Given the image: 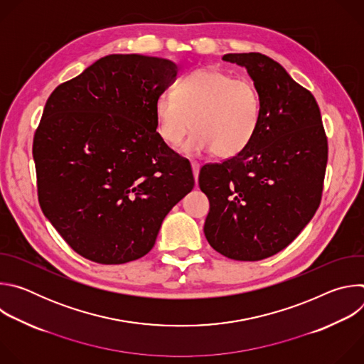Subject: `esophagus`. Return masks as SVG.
Instances as JSON below:
<instances>
[{
  "label": "esophagus",
  "instance_id": "34e87169",
  "mask_svg": "<svg viewBox=\"0 0 364 364\" xmlns=\"http://www.w3.org/2000/svg\"><path fill=\"white\" fill-rule=\"evenodd\" d=\"M191 168H193V174H194V178L197 181L198 178V171H200V164L197 161H191Z\"/></svg>",
  "mask_w": 364,
  "mask_h": 364
}]
</instances>
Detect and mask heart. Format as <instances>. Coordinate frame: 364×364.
<instances>
[{"instance_id": "heart-1", "label": "heart", "mask_w": 364, "mask_h": 364, "mask_svg": "<svg viewBox=\"0 0 364 364\" xmlns=\"http://www.w3.org/2000/svg\"><path fill=\"white\" fill-rule=\"evenodd\" d=\"M159 132L168 146H177L196 131L186 149L212 151L219 159L240 154L256 134L261 105L255 86L219 69H198L174 87V97L155 102Z\"/></svg>"}]
</instances>
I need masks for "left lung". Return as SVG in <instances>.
I'll return each instance as SVG.
<instances>
[{
    "instance_id": "left-lung-1",
    "label": "left lung",
    "mask_w": 364,
    "mask_h": 364,
    "mask_svg": "<svg viewBox=\"0 0 364 364\" xmlns=\"http://www.w3.org/2000/svg\"><path fill=\"white\" fill-rule=\"evenodd\" d=\"M247 69L261 118L235 157L204 164L198 186L210 203L204 235L235 261H261L287 247L316 215L328 142L318 103L287 70L261 53H230Z\"/></svg>"
}]
</instances>
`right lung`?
<instances>
[{
    "instance_id": "right-lung-1",
    "label": "right lung",
    "mask_w": 364,
    "mask_h": 364,
    "mask_svg": "<svg viewBox=\"0 0 364 364\" xmlns=\"http://www.w3.org/2000/svg\"><path fill=\"white\" fill-rule=\"evenodd\" d=\"M177 73L167 59L109 55L46 102L33 139L40 207L92 262L146 255L194 187L190 161L157 132L155 102Z\"/></svg>"
}]
</instances>
